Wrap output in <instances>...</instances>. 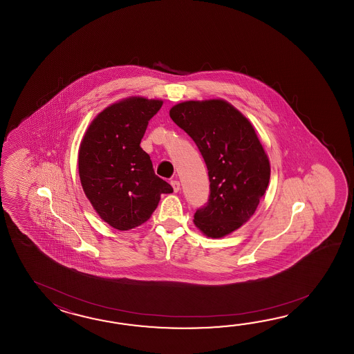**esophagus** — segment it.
Listing matches in <instances>:
<instances>
[{"mask_svg": "<svg viewBox=\"0 0 354 354\" xmlns=\"http://www.w3.org/2000/svg\"><path fill=\"white\" fill-rule=\"evenodd\" d=\"M171 185H172V187H174V192H178L180 188V183L177 180H171Z\"/></svg>", "mask_w": 354, "mask_h": 354, "instance_id": "1", "label": "esophagus"}]
</instances>
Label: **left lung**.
<instances>
[{
	"label": "left lung",
	"mask_w": 354,
	"mask_h": 354,
	"mask_svg": "<svg viewBox=\"0 0 354 354\" xmlns=\"http://www.w3.org/2000/svg\"><path fill=\"white\" fill-rule=\"evenodd\" d=\"M171 119L192 138L209 171V201L195 212V225L223 238L256 212L270 182L271 166L250 121L224 100L185 101Z\"/></svg>",
	"instance_id": "left-lung-1"
}]
</instances>
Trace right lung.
<instances>
[{
	"instance_id": "add662e5",
	"label": "right lung",
	"mask_w": 354,
	"mask_h": 354,
	"mask_svg": "<svg viewBox=\"0 0 354 354\" xmlns=\"http://www.w3.org/2000/svg\"><path fill=\"white\" fill-rule=\"evenodd\" d=\"M160 100L128 97L106 107L91 122L78 151L84 195L100 218L118 230L142 225L160 195L174 188L154 174L140 142Z\"/></svg>"
}]
</instances>
